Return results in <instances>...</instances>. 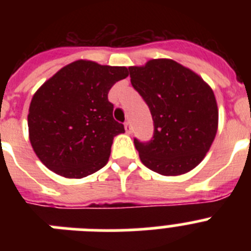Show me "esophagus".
I'll return each instance as SVG.
<instances>
[{
	"mask_svg": "<svg viewBox=\"0 0 251 251\" xmlns=\"http://www.w3.org/2000/svg\"><path fill=\"white\" fill-rule=\"evenodd\" d=\"M124 127H126V130H127L128 134H130V133H132V126H130L129 121H127L126 123H124Z\"/></svg>",
	"mask_w": 251,
	"mask_h": 251,
	"instance_id": "obj_1",
	"label": "esophagus"
}]
</instances>
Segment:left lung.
Returning <instances> with one entry per match:
<instances>
[{"instance_id": "left-lung-1", "label": "left lung", "mask_w": 251, "mask_h": 251, "mask_svg": "<svg viewBox=\"0 0 251 251\" xmlns=\"http://www.w3.org/2000/svg\"><path fill=\"white\" fill-rule=\"evenodd\" d=\"M128 70L154 126L151 141L134 138L142 163L163 176L194 170L217 132L219 112L212 89L196 73L171 59H153Z\"/></svg>"}]
</instances>
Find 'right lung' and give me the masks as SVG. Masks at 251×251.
Listing matches in <instances>:
<instances>
[{"mask_svg": "<svg viewBox=\"0 0 251 251\" xmlns=\"http://www.w3.org/2000/svg\"><path fill=\"white\" fill-rule=\"evenodd\" d=\"M127 76L126 66L77 60L40 86L28 109V134L49 170L83 178L106 165L113 138L124 132L113 118L108 93Z\"/></svg>", "mask_w": 251, "mask_h": 251, "instance_id": "right-lung-1", "label": "right lung"}]
</instances>
